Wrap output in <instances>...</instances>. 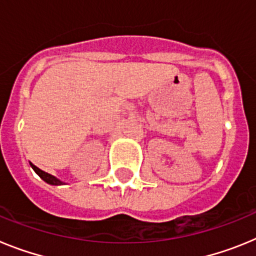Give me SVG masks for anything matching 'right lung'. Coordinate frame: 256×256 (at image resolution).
<instances>
[{"instance_id":"obj_1","label":"right lung","mask_w":256,"mask_h":256,"mask_svg":"<svg viewBox=\"0 0 256 256\" xmlns=\"http://www.w3.org/2000/svg\"><path fill=\"white\" fill-rule=\"evenodd\" d=\"M30 166L33 168V170H34L36 173H37L38 176L44 180V182L48 183V184H52V186H61V184H65V182L60 180L58 178L54 177V176H51V174L46 173V172L40 170V168H37V166H36L34 164H32V162H30Z\"/></svg>"}]
</instances>
